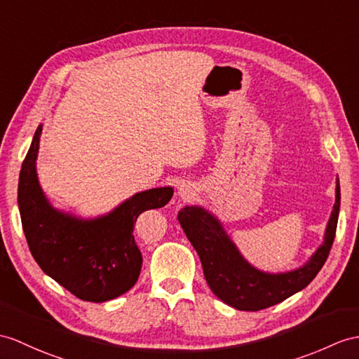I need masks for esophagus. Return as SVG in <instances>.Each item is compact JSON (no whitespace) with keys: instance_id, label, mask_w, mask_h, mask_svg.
Returning a JSON list of instances; mask_svg holds the SVG:
<instances>
[{"instance_id":"34e87169","label":"esophagus","mask_w":359,"mask_h":359,"mask_svg":"<svg viewBox=\"0 0 359 359\" xmlns=\"http://www.w3.org/2000/svg\"><path fill=\"white\" fill-rule=\"evenodd\" d=\"M195 195V186L190 184L189 181H184L181 182V184L178 186V196L181 199H189Z\"/></svg>"}]
</instances>
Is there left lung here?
<instances>
[{"mask_svg":"<svg viewBox=\"0 0 359 359\" xmlns=\"http://www.w3.org/2000/svg\"><path fill=\"white\" fill-rule=\"evenodd\" d=\"M339 180L335 204L325 231V241L300 268L286 273H265L241 255L221 221L199 205L180 210L178 221L203 264L205 280L217 299L239 311H260L286 300L308 286L325 265L335 239L339 215Z\"/></svg>","mask_w":359,"mask_h":359,"instance_id":"left-lung-1","label":"left lung"}]
</instances>
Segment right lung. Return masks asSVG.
I'll use <instances>...</instances> for the list:
<instances>
[{
  "label": "right lung",
  "mask_w": 359,
  "mask_h": 359,
  "mask_svg": "<svg viewBox=\"0 0 359 359\" xmlns=\"http://www.w3.org/2000/svg\"><path fill=\"white\" fill-rule=\"evenodd\" d=\"M42 125L20 172L18 207L29 248L41 269L77 299L103 303L138 280L143 257L134 239L137 217L169 203L173 189L138 191L109 213L83 219L50 204L39 184L36 160Z\"/></svg>",
  "instance_id": "obj_1"
}]
</instances>
